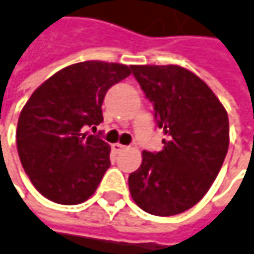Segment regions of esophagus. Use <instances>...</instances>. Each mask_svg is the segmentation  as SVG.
<instances>
[{
	"mask_svg": "<svg viewBox=\"0 0 254 254\" xmlns=\"http://www.w3.org/2000/svg\"><path fill=\"white\" fill-rule=\"evenodd\" d=\"M112 148L116 151V153H119V151H122V150H125L127 147L124 145V144H119V142H115V144H112Z\"/></svg>",
	"mask_w": 254,
	"mask_h": 254,
	"instance_id": "esophagus-1",
	"label": "esophagus"
}]
</instances>
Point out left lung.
<instances>
[{
  "instance_id": "1",
  "label": "left lung",
  "mask_w": 254,
  "mask_h": 254,
  "mask_svg": "<svg viewBox=\"0 0 254 254\" xmlns=\"http://www.w3.org/2000/svg\"><path fill=\"white\" fill-rule=\"evenodd\" d=\"M168 136L162 151H142L129 175L133 201L147 213L172 216L197 204L216 179L229 144L228 115L213 91L179 66H132Z\"/></svg>"
}]
</instances>
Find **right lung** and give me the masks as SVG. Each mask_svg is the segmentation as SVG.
Instances as JSON below:
<instances>
[{
    "instance_id": "1",
    "label": "right lung",
    "mask_w": 254,
    "mask_h": 254,
    "mask_svg": "<svg viewBox=\"0 0 254 254\" xmlns=\"http://www.w3.org/2000/svg\"><path fill=\"white\" fill-rule=\"evenodd\" d=\"M130 67L82 62L47 79L29 98L17 124V151L35 188L59 204L89 198L110 168V147L85 127L103 122L107 91Z\"/></svg>"
}]
</instances>
